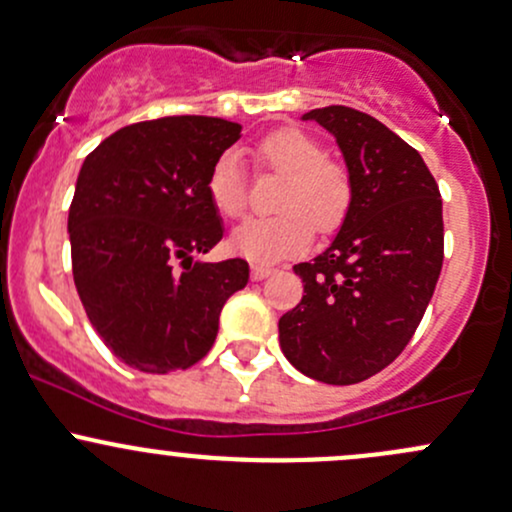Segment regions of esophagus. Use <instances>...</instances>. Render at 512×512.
Listing matches in <instances>:
<instances>
[{
	"instance_id": "obj_1",
	"label": "esophagus",
	"mask_w": 512,
	"mask_h": 512,
	"mask_svg": "<svg viewBox=\"0 0 512 512\" xmlns=\"http://www.w3.org/2000/svg\"><path fill=\"white\" fill-rule=\"evenodd\" d=\"M273 273V268L266 266H251V280H266Z\"/></svg>"
}]
</instances>
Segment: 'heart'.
I'll return each mask as SVG.
<instances>
[{"label": "heart", "mask_w": 512, "mask_h": 512, "mask_svg": "<svg viewBox=\"0 0 512 512\" xmlns=\"http://www.w3.org/2000/svg\"><path fill=\"white\" fill-rule=\"evenodd\" d=\"M258 158L285 175L283 214L246 219L229 236V246L246 261L266 266L302 254L320 232H334L351 205V183L342 166L324 158V148L300 129H278L258 146ZM207 195L222 217H239L246 207L244 170L234 153L217 158L207 178Z\"/></svg>", "instance_id": "heart-1"}]
</instances>
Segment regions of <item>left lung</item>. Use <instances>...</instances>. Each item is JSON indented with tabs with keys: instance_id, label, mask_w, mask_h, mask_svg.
Listing matches in <instances>:
<instances>
[{
	"instance_id": "1",
	"label": "left lung",
	"mask_w": 512,
	"mask_h": 512,
	"mask_svg": "<svg viewBox=\"0 0 512 512\" xmlns=\"http://www.w3.org/2000/svg\"><path fill=\"white\" fill-rule=\"evenodd\" d=\"M337 141L351 205L332 244L298 263L305 295L278 322L300 373L351 386L383 371L430 305L444 258L442 200L415 148L378 119L342 104L312 109Z\"/></svg>"
}]
</instances>
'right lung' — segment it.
Wrapping results in <instances>:
<instances>
[{
  "label": "right lung",
  "mask_w": 512,
  "mask_h": 512,
  "mask_svg": "<svg viewBox=\"0 0 512 512\" xmlns=\"http://www.w3.org/2000/svg\"><path fill=\"white\" fill-rule=\"evenodd\" d=\"M239 136L241 124L217 117L153 119L114 131L82 161L68 212L75 288L102 342L131 368L197 364L224 302L249 283L241 258H195L222 241L207 178Z\"/></svg>",
  "instance_id": "1"
}]
</instances>
